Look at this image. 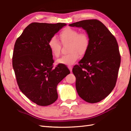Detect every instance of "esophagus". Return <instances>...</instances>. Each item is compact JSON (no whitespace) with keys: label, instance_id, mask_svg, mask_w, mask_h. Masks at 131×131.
Returning <instances> with one entry per match:
<instances>
[{"label":"esophagus","instance_id":"obj_1","mask_svg":"<svg viewBox=\"0 0 131 131\" xmlns=\"http://www.w3.org/2000/svg\"><path fill=\"white\" fill-rule=\"evenodd\" d=\"M68 68H69V70H70V72L71 73V72H72V69H73V68H72V66H68Z\"/></svg>","mask_w":131,"mask_h":131}]
</instances>
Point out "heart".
I'll return each instance as SVG.
<instances>
[{
    "label": "heart",
    "instance_id": "b5f03b06",
    "mask_svg": "<svg viewBox=\"0 0 131 131\" xmlns=\"http://www.w3.org/2000/svg\"><path fill=\"white\" fill-rule=\"evenodd\" d=\"M60 39L63 44L69 43L68 54L64 55L57 60L58 63L71 65L76 62L79 55L84 54L90 46V37L85 32H79L76 29L66 27L61 31ZM48 47L52 55L60 56L61 44L57 39L53 37L48 41Z\"/></svg>",
    "mask_w": 131,
    "mask_h": 131
}]
</instances>
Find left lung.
<instances>
[{"mask_svg": "<svg viewBox=\"0 0 131 131\" xmlns=\"http://www.w3.org/2000/svg\"><path fill=\"white\" fill-rule=\"evenodd\" d=\"M87 31L90 43L84 57L73 69L78 93L85 101L96 103L115 87L121 54L114 36L101 21L86 19L69 25Z\"/></svg>", "mask_w": 131, "mask_h": 131, "instance_id": "obj_1", "label": "left lung"}]
</instances>
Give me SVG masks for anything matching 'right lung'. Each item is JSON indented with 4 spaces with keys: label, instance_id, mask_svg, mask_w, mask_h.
Masks as SVG:
<instances>
[{
    "label": "right lung",
    "instance_id": "right-lung-1",
    "mask_svg": "<svg viewBox=\"0 0 131 131\" xmlns=\"http://www.w3.org/2000/svg\"><path fill=\"white\" fill-rule=\"evenodd\" d=\"M65 23H32L17 39L14 47L12 66L19 90L39 106H48L58 98L57 86L70 73L65 65L53 68L48 41Z\"/></svg>",
    "mask_w": 131,
    "mask_h": 131
}]
</instances>
